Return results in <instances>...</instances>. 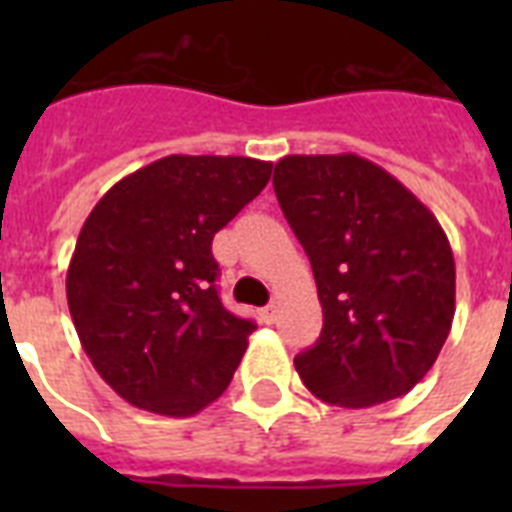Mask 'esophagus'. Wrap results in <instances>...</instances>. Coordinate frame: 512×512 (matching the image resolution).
<instances>
[{
	"label": "esophagus",
	"instance_id": "esophagus-1",
	"mask_svg": "<svg viewBox=\"0 0 512 512\" xmlns=\"http://www.w3.org/2000/svg\"><path fill=\"white\" fill-rule=\"evenodd\" d=\"M260 319H263L265 324H273V321L279 319V305H265L263 311H260Z\"/></svg>",
	"mask_w": 512,
	"mask_h": 512
}]
</instances>
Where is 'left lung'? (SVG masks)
<instances>
[{
  "mask_svg": "<svg viewBox=\"0 0 512 512\" xmlns=\"http://www.w3.org/2000/svg\"><path fill=\"white\" fill-rule=\"evenodd\" d=\"M273 188L324 311L316 345L295 358L303 385L345 409L409 393L454 319V255L436 215L356 154L284 156Z\"/></svg>",
  "mask_w": 512,
  "mask_h": 512,
  "instance_id": "obj_1",
  "label": "left lung"
}]
</instances>
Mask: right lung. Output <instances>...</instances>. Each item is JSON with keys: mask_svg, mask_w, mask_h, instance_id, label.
<instances>
[{"mask_svg": "<svg viewBox=\"0 0 512 512\" xmlns=\"http://www.w3.org/2000/svg\"><path fill=\"white\" fill-rule=\"evenodd\" d=\"M249 156H164L84 220L66 273L84 353L127 401L191 417L223 396L255 324L225 311L215 233L271 180Z\"/></svg>", "mask_w": 512, "mask_h": 512, "instance_id": "right-lung-1", "label": "right lung"}]
</instances>
